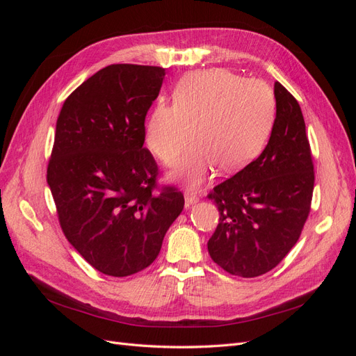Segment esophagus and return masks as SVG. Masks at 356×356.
<instances>
[{
  "instance_id": "34e87169",
  "label": "esophagus",
  "mask_w": 356,
  "mask_h": 356,
  "mask_svg": "<svg viewBox=\"0 0 356 356\" xmlns=\"http://www.w3.org/2000/svg\"><path fill=\"white\" fill-rule=\"evenodd\" d=\"M199 199H200V196L197 195L196 191H191V190H187V191H186V207H187V208L191 207V204L197 203Z\"/></svg>"
}]
</instances>
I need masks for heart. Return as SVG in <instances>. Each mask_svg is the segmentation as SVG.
<instances>
[{
  "label": "heart",
  "instance_id": "b5f03b06",
  "mask_svg": "<svg viewBox=\"0 0 356 356\" xmlns=\"http://www.w3.org/2000/svg\"><path fill=\"white\" fill-rule=\"evenodd\" d=\"M276 101L270 86L229 70L188 72L174 90V104L159 102L149 113L145 144L160 161L174 165L193 141L199 144L170 172V178L199 186L212 170L245 168L272 132Z\"/></svg>",
  "mask_w": 356,
  "mask_h": 356
}]
</instances>
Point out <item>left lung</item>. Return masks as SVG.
<instances>
[{"label":"left lung","mask_w":356,"mask_h":356,"mask_svg":"<svg viewBox=\"0 0 356 356\" xmlns=\"http://www.w3.org/2000/svg\"><path fill=\"white\" fill-rule=\"evenodd\" d=\"M275 99L276 118L263 153L208 195L220 212L208 251L234 276L270 272L297 243L310 212L315 172L305 118L279 81Z\"/></svg>","instance_id":"8db88e82"}]
</instances>
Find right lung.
<instances>
[{
	"label": "right lung",
	"instance_id": "1",
	"mask_svg": "<svg viewBox=\"0 0 356 356\" xmlns=\"http://www.w3.org/2000/svg\"><path fill=\"white\" fill-rule=\"evenodd\" d=\"M165 70L115 63L63 102L47 184L63 234L104 275L144 270L184 208L175 187L153 195L159 168L144 148L145 115Z\"/></svg>",
	"mask_w": 356,
	"mask_h": 356
}]
</instances>
